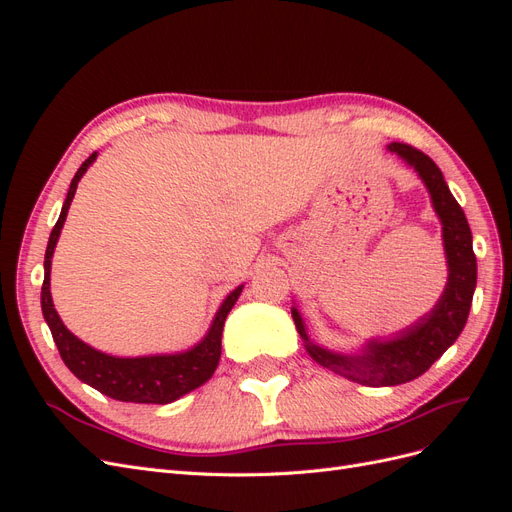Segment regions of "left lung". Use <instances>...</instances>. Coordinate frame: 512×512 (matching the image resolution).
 Listing matches in <instances>:
<instances>
[{
    "label": "left lung",
    "instance_id": "1",
    "mask_svg": "<svg viewBox=\"0 0 512 512\" xmlns=\"http://www.w3.org/2000/svg\"><path fill=\"white\" fill-rule=\"evenodd\" d=\"M386 149L416 170L425 183L433 211H436L442 224V243L448 267V280L442 297L431 307V312L418 318L404 331L386 339H369L354 354L335 352L312 342L299 309H290L307 354L318 365L365 386H395L423 376L455 344V339L466 327L476 288L472 232L466 213L448 190L442 170L423 151L410 145L391 143L386 145Z\"/></svg>",
    "mask_w": 512,
    "mask_h": 512
}]
</instances>
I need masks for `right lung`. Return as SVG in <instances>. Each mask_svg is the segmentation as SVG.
<instances>
[{"label":"right lung","instance_id":"obj_1","mask_svg":"<svg viewBox=\"0 0 512 512\" xmlns=\"http://www.w3.org/2000/svg\"><path fill=\"white\" fill-rule=\"evenodd\" d=\"M98 153L91 156L76 170V175L70 183L68 196L61 207L59 220L51 230L49 245L44 254V282H42V314L46 324H49L55 346L64 359L66 367L81 382L94 386L102 395L117 399V401H132V404H170L185 393H190L198 386H203L211 376L215 367L220 363L222 354V331L226 316L237 303L243 286H237L228 297L222 301L220 309L215 312V318L207 335L200 339L196 346L175 354H147V356H113L91 348L81 342L79 337L68 331L61 322L57 309L51 297V258L55 252L57 239L64 228L66 215L70 209L72 198L76 194V185L87 173V168L96 162Z\"/></svg>","mask_w":512,"mask_h":512}]
</instances>
